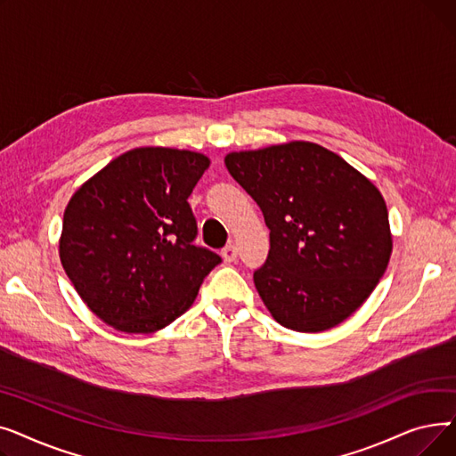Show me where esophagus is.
<instances>
[{"label":"esophagus","mask_w":456,"mask_h":456,"mask_svg":"<svg viewBox=\"0 0 456 456\" xmlns=\"http://www.w3.org/2000/svg\"><path fill=\"white\" fill-rule=\"evenodd\" d=\"M236 256H238V248H236L234 244H229V246H225V248L222 249V258H224L225 262H234Z\"/></svg>","instance_id":"obj_1"}]
</instances>
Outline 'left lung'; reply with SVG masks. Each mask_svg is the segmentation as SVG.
Wrapping results in <instances>:
<instances>
[{
  "label": "left lung",
  "mask_w": 456,
  "mask_h": 456,
  "mask_svg": "<svg viewBox=\"0 0 456 456\" xmlns=\"http://www.w3.org/2000/svg\"><path fill=\"white\" fill-rule=\"evenodd\" d=\"M225 166L270 229L268 260L253 281L273 320L297 332L347 320L392 256L379 188L340 155L305 140L232 151Z\"/></svg>",
  "instance_id": "8db88e82"
}]
</instances>
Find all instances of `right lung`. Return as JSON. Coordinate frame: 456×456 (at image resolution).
Listing matches in <instances>:
<instances>
[{
    "mask_svg": "<svg viewBox=\"0 0 456 456\" xmlns=\"http://www.w3.org/2000/svg\"><path fill=\"white\" fill-rule=\"evenodd\" d=\"M210 159L175 148H134L110 160L69 198L61 265L83 303L107 325L151 334L196 301L222 258L191 244L188 196Z\"/></svg>",
    "mask_w": 456,
    "mask_h": 456,
    "instance_id": "1",
    "label": "right lung"
}]
</instances>
